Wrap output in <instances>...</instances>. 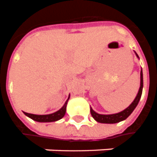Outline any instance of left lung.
<instances>
[{"label": "left lung", "mask_w": 157, "mask_h": 157, "mask_svg": "<svg viewBox=\"0 0 157 157\" xmlns=\"http://www.w3.org/2000/svg\"><path fill=\"white\" fill-rule=\"evenodd\" d=\"M137 55V54H136ZM137 56L139 57V56L137 55ZM142 90H143V73H142V70L140 72V90H139V92H138L137 96L135 97L134 101L132 102V104L127 107L125 110H123V112H118V113H116V114H111V115H102V114H98L96 112H94V110L92 108H90V113L93 118H94L95 121H97L99 123H119L121 121H123L125 120L129 116L130 114L133 112L135 107L137 106L138 103L140 101L141 97V94H142Z\"/></svg>", "instance_id": "8db88e82"}]
</instances>
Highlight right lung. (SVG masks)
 Here are the masks:
<instances>
[{
	"label": "right lung",
	"instance_id": "obj_1",
	"mask_svg": "<svg viewBox=\"0 0 157 157\" xmlns=\"http://www.w3.org/2000/svg\"><path fill=\"white\" fill-rule=\"evenodd\" d=\"M70 95L68 96V99L67 100V101L65 102V104L63 105L62 108L60 109L57 112H54L52 114H48V115H35V114H31V113H27L24 112V114L28 116L29 117H30L31 119L34 120L36 122H40V123H49V122H55L57 120L63 118L65 113H66V107L67 101L69 100Z\"/></svg>",
	"mask_w": 157,
	"mask_h": 157
}]
</instances>
